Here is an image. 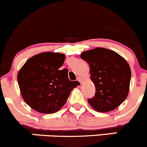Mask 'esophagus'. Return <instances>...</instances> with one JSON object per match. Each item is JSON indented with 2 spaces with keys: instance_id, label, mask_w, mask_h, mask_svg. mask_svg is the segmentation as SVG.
Returning <instances> with one entry per match:
<instances>
[{
  "instance_id": "34e87169",
  "label": "esophagus",
  "mask_w": 147,
  "mask_h": 147,
  "mask_svg": "<svg viewBox=\"0 0 147 147\" xmlns=\"http://www.w3.org/2000/svg\"><path fill=\"white\" fill-rule=\"evenodd\" d=\"M78 81H79L80 82V84H82V78H80V77H78Z\"/></svg>"
}]
</instances>
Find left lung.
<instances>
[{
	"label": "left lung",
	"instance_id": "obj_1",
	"mask_svg": "<svg viewBox=\"0 0 147 147\" xmlns=\"http://www.w3.org/2000/svg\"><path fill=\"white\" fill-rule=\"evenodd\" d=\"M80 57L89 64L95 86V95L88 99L90 105L98 112L116 109L129 93L131 73L128 62L114 51L102 47L83 52Z\"/></svg>",
	"mask_w": 147,
	"mask_h": 147
}]
</instances>
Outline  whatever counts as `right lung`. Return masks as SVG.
<instances>
[{
	"label": "right lung",
	"mask_w": 147,
	"mask_h": 147,
	"mask_svg": "<svg viewBox=\"0 0 147 147\" xmlns=\"http://www.w3.org/2000/svg\"><path fill=\"white\" fill-rule=\"evenodd\" d=\"M64 54L43 52L26 62L17 75L23 99L42 113H56L66 102L79 82L68 79V69L60 70Z\"/></svg>",
	"instance_id": "1"
}]
</instances>
